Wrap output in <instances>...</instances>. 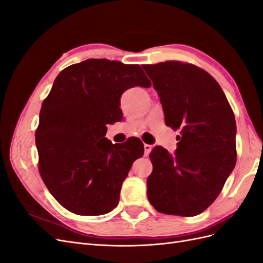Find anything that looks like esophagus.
<instances>
[{
    "label": "esophagus",
    "mask_w": 263,
    "mask_h": 263,
    "mask_svg": "<svg viewBox=\"0 0 263 263\" xmlns=\"http://www.w3.org/2000/svg\"><path fill=\"white\" fill-rule=\"evenodd\" d=\"M144 148H145V155H146V156H148V155L150 154V151L153 150V146L148 145V144H145V145H144Z\"/></svg>",
    "instance_id": "obj_1"
}]
</instances>
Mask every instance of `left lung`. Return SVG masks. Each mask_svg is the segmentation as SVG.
I'll list each match as a JSON object with an SVG mask.
<instances>
[{"label":"left lung","mask_w":263,"mask_h":263,"mask_svg":"<svg viewBox=\"0 0 263 263\" xmlns=\"http://www.w3.org/2000/svg\"><path fill=\"white\" fill-rule=\"evenodd\" d=\"M160 97L165 125L180 130L176 155L155 147L147 196L160 213L191 217L216 200L235 168L236 121L225 93L205 70L165 61L142 66Z\"/></svg>","instance_id":"8db88e82"}]
</instances>
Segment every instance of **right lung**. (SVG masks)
Masks as SVG:
<instances>
[{"mask_svg":"<svg viewBox=\"0 0 263 263\" xmlns=\"http://www.w3.org/2000/svg\"><path fill=\"white\" fill-rule=\"evenodd\" d=\"M151 82L139 65L87 59L63 69L42 105L36 129L38 169L51 195L78 215L114 210L133 162L144 155L139 139L115 144L107 124L122 114V94Z\"/></svg>","mask_w":263,"mask_h":263,"instance_id":"obj_1","label":"right lung"}]
</instances>
